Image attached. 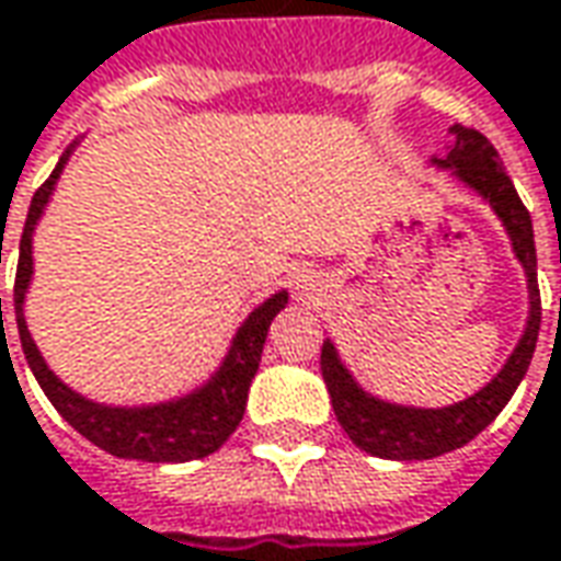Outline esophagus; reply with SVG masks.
<instances>
[{
    "label": "esophagus",
    "mask_w": 561,
    "mask_h": 561,
    "mask_svg": "<svg viewBox=\"0 0 561 561\" xmlns=\"http://www.w3.org/2000/svg\"><path fill=\"white\" fill-rule=\"evenodd\" d=\"M289 289H293V299L296 302H302V306H321V299L327 296V280L321 272L302 268V272L293 274Z\"/></svg>",
    "instance_id": "esophagus-1"
}]
</instances>
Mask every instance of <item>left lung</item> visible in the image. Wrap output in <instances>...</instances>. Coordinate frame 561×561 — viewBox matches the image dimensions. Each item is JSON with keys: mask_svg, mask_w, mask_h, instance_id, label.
<instances>
[{"mask_svg": "<svg viewBox=\"0 0 561 561\" xmlns=\"http://www.w3.org/2000/svg\"><path fill=\"white\" fill-rule=\"evenodd\" d=\"M450 135L454 141L445 148V157H432L430 163L450 172L454 182L463 184L466 191H472L494 209L528 280V321L513 355L491 377V382L463 401H454L445 408H413V404H398V401H386L379 394L367 392L358 379L352 377V370L342 364L333 340H324L321 374L333 401V413L345 435L364 454L382 457V460H432L447 450L469 445L479 432L497 420V413L506 408L518 382L525 379L528 364L535 358L537 333H540V289H537L531 216L525 203L518 201L516 184L510 182L500 153L482 131L450 126Z\"/></svg>", "mask_w": 561, "mask_h": 561, "instance_id": "obj_1", "label": "left lung"}]
</instances>
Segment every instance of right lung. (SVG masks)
Wrapping results in <instances>:
<instances>
[{"label":"right lung","mask_w":561,"mask_h":561,"mask_svg":"<svg viewBox=\"0 0 561 561\" xmlns=\"http://www.w3.org/2000/svg\"><path fill=\"white\" fill-rule=\"evenodd\" d=\"M82 138L85 135H79L77 141L64 150L55 172L48 175V182L33 194L24 221V234H21L18 277H14V321H18L26 364H30L36 382L43 386V392L48 394V401L55 404V411L61 413L82 438H89L101 450L123 457V460H145V463H187V460L209 457L231 438V432L243 420L268 327L287 308L289 293L277 289L243 318V324L234 330L231 345H228L225 358L219 360V367L203 379L201 386H194L191 392L175 394V398H167V401H150V404H104V401L85 398L73 386H67L45 364L43 352H39V345H36L30 327H26L24 306L30 280H33V234H36V225L45 216L51 194H55V184L61 179L70 153L79 148Z\"/></svg>","instance_id":"add662e5"}]
</instances>
